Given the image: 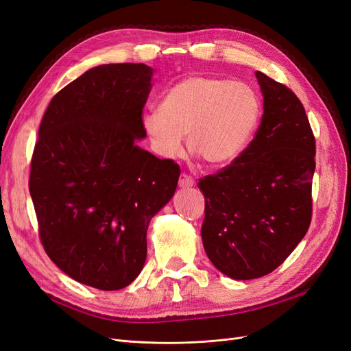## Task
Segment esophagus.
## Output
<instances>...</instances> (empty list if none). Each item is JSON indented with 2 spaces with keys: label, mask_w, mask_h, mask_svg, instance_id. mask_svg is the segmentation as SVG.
Here are the masks:
<instances>
[{
  "label": "esophagus",
  "mask_w": 351,
  "mask_h": 351,
  "mask_svg": "<svg viewBox=\"0 0 351 351\" xmlns=\"http://www.w3.org/2000/svg\"><path fill=\"white\" fill-rule=\"evenodd\" d=\"M193 184H195V180H193L192 176H189L186 173H183L182 176H180V180H178V186L180 187L186 189V187H192Z\"/></svg>",
  "instance_id": "obj_1"
}]
</instances>
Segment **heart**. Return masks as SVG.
I'll return each instance as SVG.
<instances>
[{
	"label": "heart",
	"instance_id": "1",
	"mask_svg": "<svg viewBox=\"0 0 351 351\" xmlns=\"http://www.w3.org/2000/svg\"><path fill=\"white\" fill-rule=\"evenodd\" d=\"M262 115L258 93L244 83L192 76L169 89L158 112L145 115L143 129L165 158L189 149L210 167L237 159L252 141Z\"/></svg>",
	"mask_w": 351,
	"mask_h": 351
}]
</instances>
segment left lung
Masks as SVG:
<instances>
[{
  "label": "left lung",
  "mask_w": 351,
  "mask_h": 351,
  "mask_svg": "<svg viewBox=\"0 0 351 351\" xmlns=\"http://www.w3.org/2000/svg\"><path fill=\"white\" fill-rule=\"evenodd\" d=\"M263 115L253 141L230 165L199 180L202 241L232 280L268 275L290 256L312 221L315 136L295 93L262 71Z\"/></svg>",
  "instance_id": "8db88e82"
}]
</instances>
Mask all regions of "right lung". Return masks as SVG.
I'll return each mask as SVG.
<instances>
[{
    "instance_id": "1",
    "label": "right lung",
    "mask_w": 351,
    "mask_h": 351,
    "mask_svg": "<svg viewBox=\"0 0 351 351\" xmlns=\"http://www.w3.org/2000/svg\"><path fill=\"white\" fill-rule=\"evenodd\" d=\"M154 70L104 64L51 99L39 125L29 192L39 237L69 277L120 290L146 261L149 221L173 197L180 167L136 145Z\"/></svg>"
}]
</instances>
